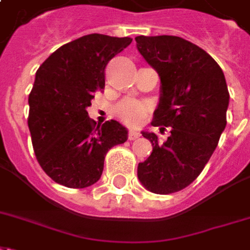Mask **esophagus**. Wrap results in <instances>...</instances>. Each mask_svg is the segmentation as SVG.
Masks as SVG:
<instances>
[{"instance_id": "obj_1", "label": "esophagus", "mask_w": 250, "mask_h": 250, "mask_svg": "<svg viewBox=\"0 0 250 250\" xmlns=\"http://www.w3.org/2000/svg\"><path fill=\"white\" fill-rule=\"evenodd\" d=\"M138 137H140V133L136 132V130H130V132H129V134H127V140L134 141V140H137Z\"/></svg>"}]
</instances>
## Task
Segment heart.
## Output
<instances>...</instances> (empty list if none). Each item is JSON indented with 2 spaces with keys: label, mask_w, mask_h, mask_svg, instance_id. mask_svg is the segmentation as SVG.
<instances>
[{
  "label": "heart",
  "mask_w": 250,
  "mask_h": 250,
  "mask_svg": "<svg viewBox=\"0 0 250 250\" xmlns=\"http://www.w3.org/2000/svg\"><path fill=\"white\" fill-rule=\"evenodd\" d=\"M147 106L144 103L134 100H124L116 106V116L120 121L129 126H136L146 114Z\"/></svg>",
  "instance_id": "heart-1"
}]
</instances>
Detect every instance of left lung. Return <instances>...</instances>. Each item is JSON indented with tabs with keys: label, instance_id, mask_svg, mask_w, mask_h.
Returning a JSON list of instances; mask_svg holds the SVG:
<instances>
[{
	"label": "left lung",
	"instance_id": "left-lung-1",
	"mask_svg": "<svg viewBox=\"0 0 250 250\" xmlns=\"http://www.w3.org/2000/svg\"><path fill=\"white\" fill-rule=\"evenodd\" d=\"M137 48L161 79L153 126H170V137L142 132L153 145L137 175L154 194L186 188L203 171L227 125L229 92L220 65L203 48L179 37L136 38ZM165 129V127H161Z\"/></svg>",
	"mask_w": 250,
	"mask_h": 250
}]
</instances>
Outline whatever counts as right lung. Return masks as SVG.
Wrapping results in <instances>:
<instances>
[{"label": "right lung", "mask_w": 250, "mask_h": 250, "mask_svg": "<svg viewBox=\"0 0 250 250\" xmlns=\"http://www.w3.org/2000/svg\"><path fill=\"white\" fill-rule=\"evenodd\" d=\"M130 43L127 37L84 35L59 47L37 71L27 124L39 165L56 183L95 185L108 150L127 140L126 127L116 120L96 125L87 108L105 87L108 62Z\"/></svg>", "instance_id": "obj_1"}]
</instances>
